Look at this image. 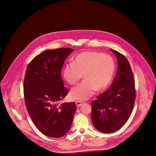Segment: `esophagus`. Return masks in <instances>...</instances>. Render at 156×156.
Segmentation results:
<instances>
[{
  "label": "esophagus",
  "instance_id": "1",
  "mask_svg": "<svg viewBox=\"0 0 156 156\" xmlns=\"http://www.w3.org/2000/svg\"><path fill=\"white\" fill-rule=\"evenodd\" d=\"M75 104L76 105V106H77V107H80V106H81L82 104V102H81V101H76V102H75Z\"/></svg>",
  "mask_w": 156,
  "mask_h": 156
}]
</instances>
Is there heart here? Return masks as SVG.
I'll list each match as a JSON object with an SVG mask.
<instances>
[{"mask_svg":"<svg viewBox=\"0 0 156 156\" xmlns=\"http://www.w3.org/2000/svg\"><path fill=\"white\" fill-rule=\"evenodd\" d=\"M115 71L114 59L109 54L96 51H83L77 54L64 67L62 75L70 85L78 83L82 77L84 81L71 90L73 99L86 100L94 91H101L109 85Z\"/></svg>","mask_w":156,"mask_h":156,"instance_id":"b5f03b06","label":"heart"}]
</instances>
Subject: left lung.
Instances as JSON below:
<instances>
[{
    "label": "left lung",
    "instance_id": "left-lung-1",
    "mask_svg": "<svg viewBox=\"0 0 156 156\" xmlns=\"http://www.w3.org/2000/svg\"><path fill=\"white\" fill-rule=\"evenodd\" d=\"M111 50L118 59L116 75L111 87L91 102L92 123L105 133L115 132L126 123L136 99L134 78L128 60L121 53Z\"/></svg>",
    "mask_w": 156,
    "mask_h": 156
}]
</instances>
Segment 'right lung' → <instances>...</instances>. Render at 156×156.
Returning a JSON list of instances; mask_svg holds the SVG:
<instances>
[{"label":"right lung","instance_id":"right-lung-1","mask_svg":"<svg viewBox=\"0 0 156 156\" xmlns=\"http://www.w3.org/2000/svg\"><path fill=\"white\" fill-rule=\"evenodd\" d=\"M73 51L70 48L45 50L31 61L26 71L23 91L27 110L34 125L48 137L65 135L74 116L75 102L59 103L68 92L61 69Z\"/></svg>","mask_w":156,"mask_h":156}]
</instances>
